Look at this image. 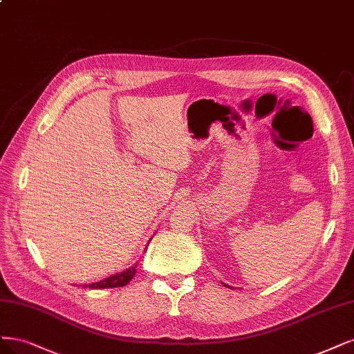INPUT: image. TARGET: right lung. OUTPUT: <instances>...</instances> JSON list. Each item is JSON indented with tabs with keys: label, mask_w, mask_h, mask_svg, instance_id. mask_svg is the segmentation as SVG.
<instances>
[{
	"label": "right lung",
	"mask_w": 354,
	"mask_h": 354,
	"mask_svg": "<svg viewBox=\"0 0 354 354\" xmlns=\"http://www.w3.org/2000/svg\"><path fill=\"white\" fill-rule=\"evenodd\" d=\"M136 275V266H131L130 270H126L120 274H115V275H111L105 279H102V281L100 283H93V284H89V288H115V287H124L127 286L133 277Z\"/></svg>",
	"instance_id": "right-lung-1"
}]
</instances>
